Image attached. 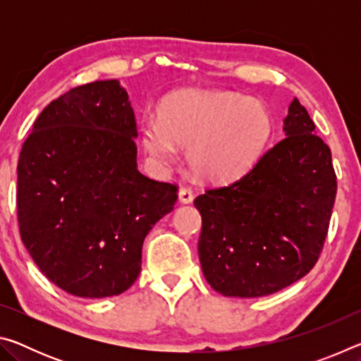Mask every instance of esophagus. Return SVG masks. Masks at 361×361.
<instances>
[{"mask_svg": "<svg viewBox=\"0 0 361 361\" xmlns=\"http://www.w3.org/2000/svg\"><path fill=\"white\" fill-rule=\"evenodd\" d=\"M178 197H180L181 204H191L192 199H194V194L189 188H181L180 192H178Z\"/></svg>", "mask_w": 361, "mask_h": 361, "instance_id": "1", "label": "esophagus"}]
</instances>
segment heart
I'll return each mask as SVG.
<instances>
[{
	"instance_id": "heart-1",
	"label": "heart",
	"mask_w": 361,
	"mask_h": 361,
	"mask_svg": "<svg viewBox=\"0 0 361 361\" xmlns=\"http://www.w3.org/2000/svg\"><path fill=\"white\" fill-rule=\"evenodd\" d=\"M267 108L252 97L224 90H183L167 97L157 119L142 124V142L162 167L178 162L188 148L189 166L200 178L226 183L253 166L271 135Z\"/></svg>"
}]
</instances>
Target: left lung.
I'll list each match as a JSON object with an SVG mask.
<instances>
[{"instance_id":"1","label":"left lung","mask_w":361,"mask_h":361,"mask_svg":"<svg viewBox=\"0 0 361 361\" xmlns=\"http://www.w3.org/2000/svg\"><path fill=\"white\" fill-rule=\"evenodd\" d=\"M283 130L242 178L194 200L202 215L200 266L224 296L272 295L320 258L338 189L331 149L298 99Z\"/></svg>"}]
</instances>
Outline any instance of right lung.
<instances>
[{
  "mask_svg": "<svg viewBox=\"0 0 361 361\" xmlns=\"http://www.w3.org/2000/svg\"><path fill=\"white\" fill-rule=\"evenodd\" d=\"M137 122L116 79L78 85L49 103L22 145L17 219L36 266L79 298L129 290L142 247L173 210L178 188L137 170Z\"/></svg>",
  "mask_w": 361,
  "mask_h": 361,
  "instance_id": "add662e5",
  "label": "right lung"
}]
</instances>
